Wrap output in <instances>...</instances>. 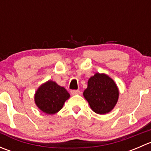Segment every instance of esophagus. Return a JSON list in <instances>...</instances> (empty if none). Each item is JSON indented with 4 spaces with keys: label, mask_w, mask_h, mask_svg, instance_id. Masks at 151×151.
<instances>
[{
    "label": "esophagus",
    "mask_w": 151,
    "mask_h": 151,
    "mask_svg": "<svg viewBox=\"0 0 151 151\" xmlns=\"http://www.w3.org/2000/svg\"><path fill=\"white\" fill-rule=\"evenodd\" d=\"M71 95H78V94H80V91L78 90H73L71 91Z\"/></svg>",
    "instance_id": "1"
}]
</instances>
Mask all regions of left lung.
Here are the masks:
<instances>
[{"instance_id": "obj_1", "label": "left lung", "mask_w": 151, "mask_h": 151, "mask_svg": "<svg viewBox=\"0 0 151 151\" xmlns=\"http://www.w3.org/2000/svg\"><path fill=\"white\" fill-rule=\"evenodd\" d=\"M83 96L93 112L104 115L115 107L119 91L114 80L109 76L96 73L88 80V88L83 92Z\"/></svg>"}]
</instances>
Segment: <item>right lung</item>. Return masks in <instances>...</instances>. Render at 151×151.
Here are the masks:
<instances>
[{"mask_svg":"<svg viewBox=\"0 0 151 151\" xmlns=\"http://www.w3.org/2000/svg\"><path fill=\"white\" fill-rule=\"evenodd\" d=\"M70 95L63 87L49 80L38 88L34 100L36 106L45 113L53 115L60 111Z\"/></svg>","mask_w":151,"mask_h":151,"instance_id":"obj_1","label":"right lung"}]
</instances>
